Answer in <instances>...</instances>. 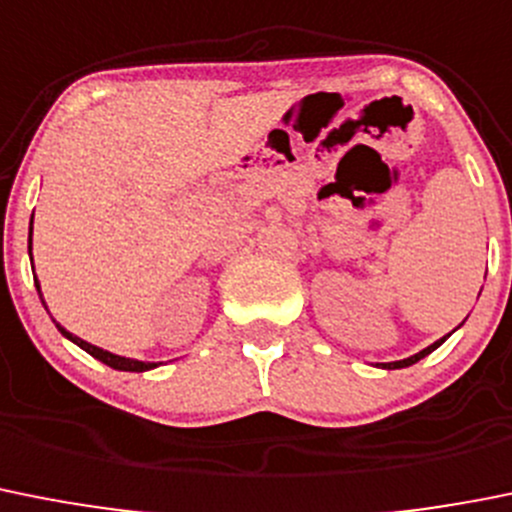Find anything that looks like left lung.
<instances>
[{"mask_svg": "<svg viewBox=\"0 0 512 512\" xmlns=\"http://www.w3.org/2000/svg\"><path fill=\"white\" fill-rule=\"evenodd\" d=\"M454 332V330H452ZM452 332H449V335H452ZM447 335V337H449ZM447 337H442V340H437V342H431L429 348H424L421 350V353H416V355H411V358H403V360H393V363H378V368H386V370H396V368H409V365H414V363H419L421 358H426V355L429 353H434V350L439 348V345H442L444 340H447Z\"/></svg>", "mask_w": 512, "mask_h": 512, "instance_id": "1", "label": "left lung"}]
</instances>
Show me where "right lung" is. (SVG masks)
<instances>
[{"label":"right lung","instance_id":"right-lung-1","mask_svg":"<svg viewBox=\"0 0 512 512\" xmlns=\"http://www.w3.org/2000/svg\"><path fill=\"white\" fill-rule=\"evenodd\" d=\"M30 261H32V220H30ZM35 287H37V292H40V284H37V276H35ZM40 299H42V292H40ZM42 304H45V302H42ZM55 327H58V330H60V335L68 337V340L75 342L78 348L86 350L88 355H93V358L101 360V363H106V365H109V368H114V370H129V373H144V370H152V368H157V365H159V363H144V360L124 358V355H114V353H109V350L96 348V345H91V342L81 340V337H78V335H73V332H68V330H65V327H60L58 322H55Z\"/></svg>","mask_w":512,"mask_h":512}]
</instances>
